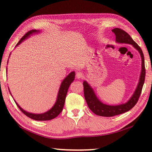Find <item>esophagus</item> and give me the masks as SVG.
I'll use <instances>...</instances> for the list:
<instances>
[{"instance_id": "obj_1", "label": "esophagus", "mask_w": 152, "mask_h": 152, "mask_svg": "<svg viewBox=\"0 0 152 152\" xmlns=\"http://www.w3.org/2000/svg\"><path fill=\"white\" fill-rule=\"evenodd\" d=\"M76 78L78 79H81V78H84V74H82V72H76Z\"/></svg>"}]
</instances>
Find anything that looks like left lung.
Returning a JSON list of instances; mask_svg holds the SVG:
<instances>
[{"instance_id":"1","label":"left lung","mask_w":152,"mask_h":152,"mask_svg":"<svg viewBox=\"0 0 152 152\" xmlns=\"http://www.w3.org/2000/svg\"><path fill=\"white\" fill-rule=\"evenodd\" d=\"M112 31L115 33V36H116L117 43H127V44L132 45L139 51L141 58V70L140 80H139L138 84L134 93L133 94L132 97L130 98L127 102L119 105H108L102 103L97 98L96 94L94 93L93 89H92L91 85L86 81L83 82L84 98H85L86 103L88 104L89 109L94 114L102 117L115 116V115L127 112L132 109L138 101L141 91H142L145 76L144 56L143 51L140 46L133 40L131 36L127 32H125V31L119 28H115L112 30Z\"/></svg>"}]
</instances>
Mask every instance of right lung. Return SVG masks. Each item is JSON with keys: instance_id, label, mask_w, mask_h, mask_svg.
Wrapping results in <instances>:
<instances>
[{"instance_id": "obj_1", "label": "right lung", "mask_w": 152, "mask_h": 152, "mask_svg": "<svg viewBox=\"0 0 152 152\" xmlns=\"http://www.w3.org/2000/svg\"><path fill=\"white\" fill-rule=\"evenodd\" d=\"M39 32H40L39 30H35V29H33V30L29 31H28L26 34H25L23 37L20 39L19 42H18V43L16 45V47L17 45H20V43H21L24 40L27 39L28 37H29L31 35L34 34V33H39ZM74 78H75V72H72L69 74L64 79V80L62 81V82H61L60 85V89H59L57 100H56L55 104L53 105L51 109L48 110L47 112L42 113V114H35V113H29V112L25 111L24 109H23L22 108L17 104V102L15 101V103H16V104L17 105V107L19 108V109L21 110L22 113H23L26 116H27L28 117H29L33 120L49 121V120L54 119V118L58 116L59 114L61 112V110H63L64 105V103H65L66 96L67 92H68V90L72 82L74 81ZM9 92H10V90H9ZM10 93H11V92H10Z\"/></svg>"}]
</instances>
